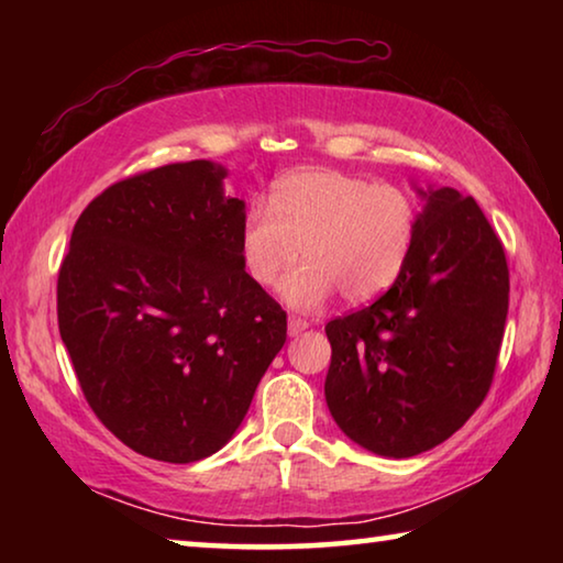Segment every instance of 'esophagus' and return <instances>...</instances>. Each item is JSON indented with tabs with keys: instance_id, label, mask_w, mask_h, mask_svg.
Segmentation results:
<instances>
[{
	"instance_id": "obj_1",
	"label": "esophagus",
	"mask_w": 563,
	"mask_h": 563,
	"mask_svg": "<svg viewBox=\"0 0 563 563\" xmlns=\"http://www.w3.org/2000/svg\"><path fill=\"white\" fill-rule=\"evenodd\" d=\"M302 330H308V322H305V320H300V318H295V316H292V318L288 320V335H290V338H298Z\"/></svg>"
}]
</instances>
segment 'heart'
Here are the masks:
<instances>
[{
    "mask_svg": "<svg viewBox=\"0 0 563 563\" xmlns=\"http://www.w3.org/2000/svg\"><path fill=\"white\" fill-rule=\"evenodd\" d=\"M419 203L402 186L332 168H308L273 186L271 206L253 203L241 223V261L255 285H280L295 310H318L338 290L352 305L379 298L412 255Z\"/></svg>",
    "mask_w": 563,
    "mask_h": 563,
    "instance_id": "1",
    "label": "heart"
}]
</instances>
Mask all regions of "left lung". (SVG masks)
<instances>
[{"instance_id":"1","label":"left lung","mask_w":563,"mask_h":563,"mask_svg":"<svg viewBox=\"0 0 563 563\" xmlns=\"http://www.w3.org/2000/svg\"><path fill=\"white\" fill-rule=\"evenodd\" d=\"M402 275L385 295L325 325L330 415L379 456H415L484 402L509 310L501 241L472 196L427 188Z\"/></svg>"}]
</instances>
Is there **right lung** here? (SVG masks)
I'll use <instances>...</instances> for the list:
<instances>
[{"instance_id":"obj_1","label":"right lung","mask_w":563,"mask_h":563,"mask_svg":"<svg viewBox=\"0 0 563 563\" xmlns=\"http://www.w3.org/2000/svg\"><path fill=\"white\" fill-rule=\"evenodd\" d=\"M228 170L188 161L109 186L84 208L56 283L76 379L103 427L158 462L231 440L288 318L241 261L245 203Z\"/></svg>"}]
</instances>
